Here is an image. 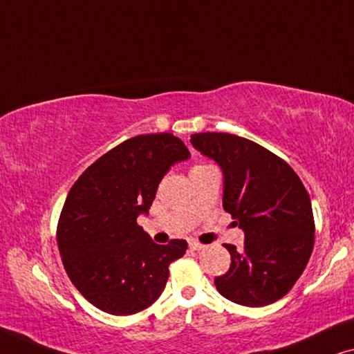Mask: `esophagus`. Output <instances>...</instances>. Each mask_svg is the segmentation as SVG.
Masks as SVG:
<instances>
[{"instance_id": "esophagus-1", "label": "esophagus", "mask_w": 354, "mask_h": 354, "mask_svg": "<svg viewBox=\"0 0 354 354\" xmlns=\"http://www.w3.org/2000/svg\"><path fill=\"white\" fill-rule=\"evenodd\" d=\"M189 248H191V250H194V252H198V250H202L203 245H202V243H198V242H189Z\"/></svg>"}]
</instances>
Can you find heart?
I'll return each instance as SVG.
<instances>
[{
	"label": "heart",
	"instance_id": "heart-1",
	"mask_svg": "<svg viewBox=\"0 0 354 354\" xmlns=\"http://www.w3.org/2000/svg\"><path fill=\"white\" fill-rule=\"evenodd\" d=\"M201 168H207V165H196V167H194V168H192V170H191V171H194V170H201Z\"/></svg>",
	"mask_w": 354,
	"mask_h": 354
}]
</instances>
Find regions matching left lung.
Instances as JSON below:
<instances>
[{"instance_id":"1","label":"left lung","mask_w":354,"mask_h":354,"mask_svg":"<svg viewBox=\"0 0 354 354\" xmlns=\"http://www.w3.org/2000/svg\"><path fill=\"white\" fill-rule=\"evenodd\" d=\"M194 149L223 171V208L245 234L242 250L227 245L231 266L215 277L223 297L243 306L277 301L305 271L315 245L311 201L282 158L245 138L197 133Z\"/></svg>"}]
</instances>
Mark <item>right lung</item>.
<instances>
[{"instance_id": "add662e5", "label": "right lung", "mask_w": 354, "mask_h": 354, "mask_svg": "<svg viewBox=\"0 0 354 354\" xmlns=\"http://www.w3.org/2000/svg\"><path fill=\"white\" fill-rule=\"evenodd\" d=\"M191 157L170 133L134 136L88 167L64 203L57 245L78 292L104 313L128 316L160 297L168 266L187 242L153 243L138 226L149 215L157 187L175 163Z\"/></svg>"}]
</instances>
